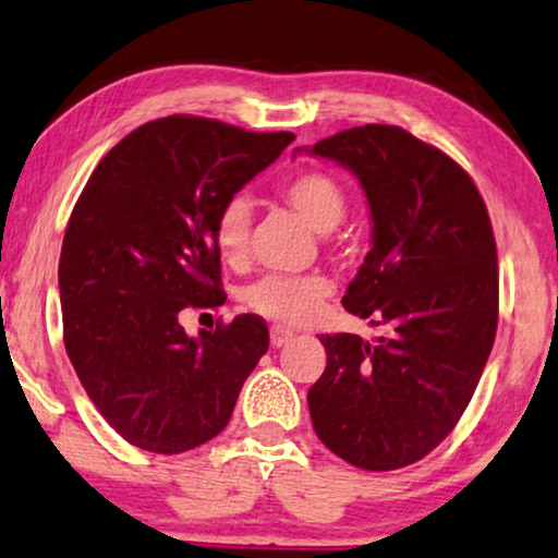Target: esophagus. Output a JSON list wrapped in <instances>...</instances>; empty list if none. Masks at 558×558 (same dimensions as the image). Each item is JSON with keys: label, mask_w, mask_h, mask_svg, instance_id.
Here are the masks:
<instances>
[{"label": "esophagus", "mask_w": 558, "mask_h": 558, "mask_svg": "<svg viewBox=\"0 0 558 558\" xmlns=\"http://www.w3.org/2000/svg\"><path fill=\"white\" fill-rule=\"evenodd\" d=\"M288 340H293V330L280 328V326H272V328H270V343H272V345L280 348V345H286Z\"/></svg>", "instance_id": "1"}]
</instances>
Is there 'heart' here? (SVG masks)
Returning <instances> with one entry per match:
<instances>
[{"label":"heart","mask_w":558,"mask_h":558,"mask_svg":"<svg viewBox=\"0 0 558 558\" xmlns=\"http://www.w3.org/2000/svg\"><path fill=\"white\" fill-rule=\"evenodd\" d=\"M280 195L301 218L318 232H330L345 218L348 199L343 187L336 178L326 172H301L280 187ZM251 222L253 210L245 197H232L220 207L215 220V247L222 260L230 265L243 263L251 245ZM330 293L328 278L311 272V276H286V272H270L255 280L245 290V303L255 313L272 318L286 326H301L318 311L320 303Z\"/></svg>","instance_id":"obj_1"}]
</instances>
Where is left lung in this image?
<instances>
[{"instance_id":"left-lung-1","label":"left lung","mask_w":558,"mask_h":558,"mask_svg":"<svg viewBox=\"0 0 558 558\" xmlns=\"http://www.w3.org/2000/svg\"><path fill=\"white\" fill-rule=\"evenodd\" d=\"M311 155L351 170L368 197L373 247L345 311L393 328L373 343L320 336L328 365L307 390L313 428L359 469H403L451 434L492 355V218L459 162L396 124L343 130Z\"/></svg>"}]
</instances>
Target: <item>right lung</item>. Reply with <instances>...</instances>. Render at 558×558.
Here are the masks:
<instances>
[{
    "instance_id": "right-lung-1",
    "label": "right lung",
    "mask_w": 558,
    "mask_h": 558,
    "mask_svg": "<svg viewBox=\"0 0 558 558\" xmlns=\"http://www.w3.org/2000/svg\"><path fill=\"white\" fill-rule=\"evenodd\" d=\"M293 140L170 114L120 140L82 190L60 255L64 348L128 444L172 456L228 426L268 326L245 313L190 338L180 315L226 303L215 220Z\"/></svg>"
}]
</instances>
